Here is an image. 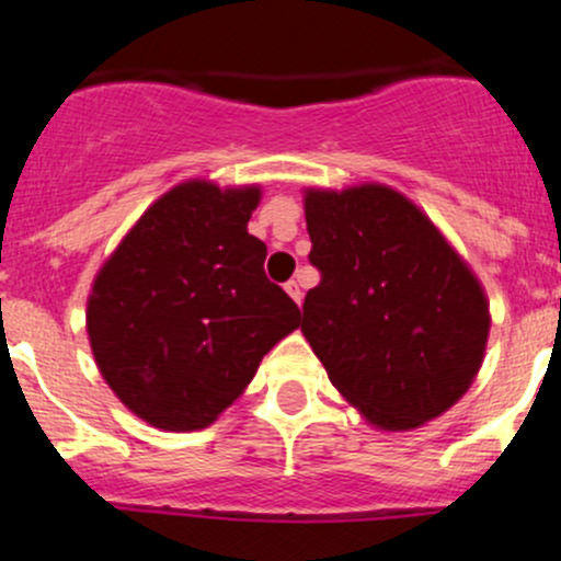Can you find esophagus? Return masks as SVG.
Listing matches in <instances>:
<instances>
[{
	"mask_svg": "<svg viewBox=\"0 0 561 561\" xmlns=\"http://www.w3.org/2000/svg\"><path fill=\"white\" fill-rule=\"evenodd\" d=\"M285 289H287V295H289V298H293V300L298 302V306H300V300H302V289H300L298 282H295V279H289L287 285H285Z\"/></svg>",
	"mask_w": 561,
	"mask_h": 561,
	"instance_id": "esophagus-1",
	"label": "esophagus"
}]
</instances>
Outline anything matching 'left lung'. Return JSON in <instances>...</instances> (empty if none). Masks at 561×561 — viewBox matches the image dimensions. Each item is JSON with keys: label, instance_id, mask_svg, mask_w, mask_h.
I'll return each instance as SVG.
<instances>
[{"label": "left lung", "instance_id": "obj_1", "mask_svg": "<svg viewBox=\"0 0 561 561\" xmlns=\"http://www.w3.org/2000/svg\"><path fill=\"white\" fill-rule=\"evenodd\" d=\"M302 210L321 282L300 330L330 382L382 433L446 414L485 358L491 306L478 274L396 186H306Z\"/></svg>", "mask_w": 561, "mask_h": 561}]
</instances>
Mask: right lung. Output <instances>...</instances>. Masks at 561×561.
Wrapping results in <instances>:
<instances>
[{"mask_svg":"<svg viewBox=\"0 0 561 561\" xmlns=\"http://www.w3.org/2000/svg\"><path fill=\"white\" fill-rule=\"evenodd\" d=\"M261 184L186 179L160 195L94 274L87 334L107 388L165 433L214 424L300 308L263 274L248 231Z\"/></svg>","mask_w":561,"mask_h":561,"instance_id":"1","label":"right lung"}]
</instances>
